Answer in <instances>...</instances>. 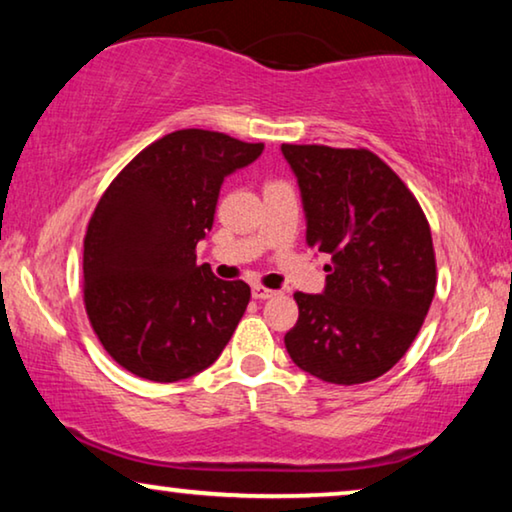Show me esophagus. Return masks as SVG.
Segmentation results:
<instances>
[{"mask_svg": "<svg viewBox=\"0 0 512 512\" xmlns=\"http://www.w3.org/2000/svg\"><path fill=\"white\" fill-rule=\"evenodd\" d=\"M251 296H254L256 300H268V298H272V296H277V291H270V289H265V286H254V289H251Z\"/></svg>", "mask_w": 512, "mask_h": 512, "instance_id": "34e87169", "label": "esophagus"}]
</instances>
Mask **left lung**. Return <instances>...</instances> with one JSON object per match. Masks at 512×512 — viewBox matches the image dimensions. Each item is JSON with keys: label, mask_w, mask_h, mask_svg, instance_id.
I'll return each mask as SVG.
<instances>
[{"label": "left lung", "mask_w": 512, "mask_h": 512, "mask_svg": "<svg viewBox=\"0 0 512 512\" xmlns=\"http://www.w3.org/2000/svg\"><path fill=\"white\" fill-rule=\"evenodd\" d=\"M298 181L305 237L331 256L321 293L296 291L286 352L305 373L361 384L408 352L436 293L426 216L396 172L366 149L282 144Z\"/></svg>", "instance_id": "left-lung-1"}]
</instances>
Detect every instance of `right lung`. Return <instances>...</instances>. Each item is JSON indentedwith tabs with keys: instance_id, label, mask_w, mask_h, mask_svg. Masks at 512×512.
<instances>
[{
	"instance_id": "add662e5",
	"label": "right lung",
	"mask_w": 512,
	"mask_h": 512,
	"mask_svg": "<svg viewBox=\"0 0 512 512\" xmlns=\"http://www.w3.org/2000/svg\"><path fill=\"white\" fill-rule=\"evenodd\" d=\"M263 144L177 130L139 153L97 202L83 242V293L111 359L151 382H179L219 359L251 289L198 265L226 177Z\"/></svg>"
}]
</instances>
